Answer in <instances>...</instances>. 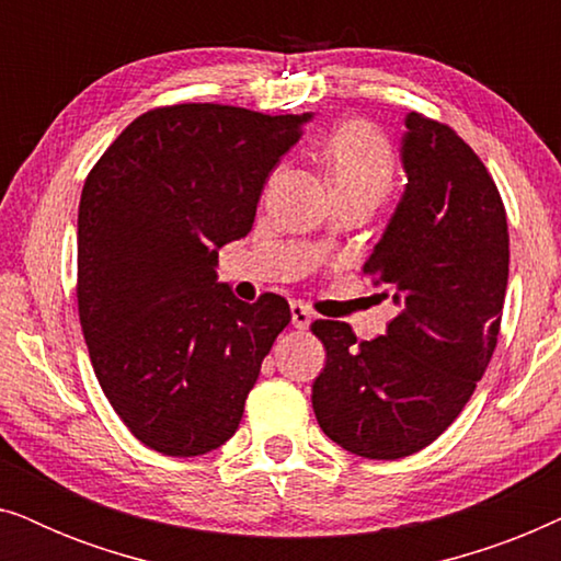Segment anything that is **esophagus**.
Returning a JSON list of instances; mask_svg holds the SVG:
<instances>
[{"instance_id": "1", "label": "esophagus", "mask_w": 561, "mask_h": 561, "mask_svg": "<svg viewBox=\"0 0 561 561\" xmlns=\"http://www.w3.org/2000/svg\"><path fill=\"white\" fill-rule=\"evenodd\" d=\"M290 321H294L296 329H309V324H311L309 306H304V304H298V301L290 304Z\"/></svg>"}]
</instances>
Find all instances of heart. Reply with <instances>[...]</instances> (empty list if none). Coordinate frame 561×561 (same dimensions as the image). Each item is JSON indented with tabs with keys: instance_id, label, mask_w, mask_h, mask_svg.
Listing matches in <instances>:
<instances>
[{
	"instance_id": "obj_1",
	"label": "heart",
	"mask_w": 561,
	"mask_h": 561,
	"mask_svg": "<svg viewBox=\"0 0 561 561\" xmlns=\"http://www.w3.org/2000/svg\"><path fill=\"white\" fill-rule=\"evenodd\" d=\"M327 168L336 196L365 194L380 202L393 186L396 158L386 137L367 122H344L327 142Z\"/></svg>"
}]
</instances>
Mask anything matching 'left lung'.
<instances>
[{
	"instance_id": "obj_1",
	"label": "left lung",
	"mask_w": 561,
	"mask_h": 561,
	"mask_svg": "<svg viewBox=\"0 0 561 561\" xmlns=\"http://www.w3.org/2000/svg\"><path fill=\"white\" fill-rule=\"evenodd\" d=\"M405 127L409 183L363 267L401 311L370 342L344 321L311 324L327 350L311 390L321 432L367 459L421 451L462 413L508 286V221L485 163L449 125L411 112Z\"/></svg>"
}]
</instances>
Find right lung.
Returning a JSON list of instances; mask_svg holds the SVG:
<instances>
[{"label": "right lung", "mask_w": 561, "mask_h": 561, "mask_svg": "<svg viewBox=\"0 0 561 561\" xmlns=\"http://www.w3.org/2000/svg\"><path fill=\"white\" fill-rule=\"evenodd\" d=\"M311 114L158 106L122 129L79 204V319L96 380L145 447L198 457L237 432L283 296L217 283L221 244L252 229L263 183Z\"/></svg>", "instance_id": "right-lung-1"}]
</instances>
